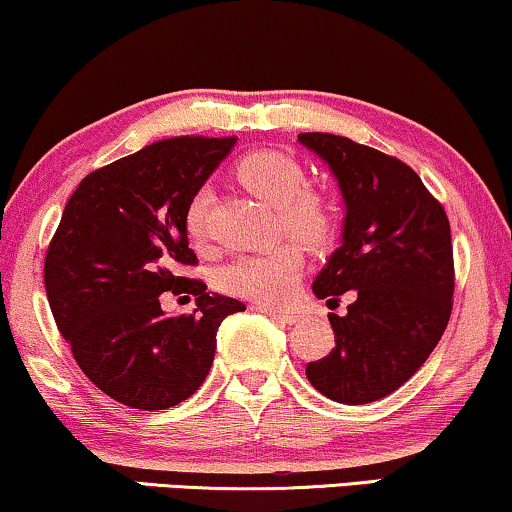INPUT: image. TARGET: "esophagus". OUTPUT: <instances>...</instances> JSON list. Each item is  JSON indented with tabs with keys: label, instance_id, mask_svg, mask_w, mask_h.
<instances>
[{
	"label": "esophagus",
	"instance_id": "34e87169",
	"mask_svg": "<svg viewBox=\"0 0 512 512\" xmlns=\"http://www.w3.org/2000/svg\"><path fill=\"white\" fill-rule=\"evenodd\" d=\"M265 314H270L272 319L279 321V324H298L300 314L293 310H272V307H263Z\"/></svg>",
	"mask_w": 512,
	"mask_h": 512
}]
</instances>
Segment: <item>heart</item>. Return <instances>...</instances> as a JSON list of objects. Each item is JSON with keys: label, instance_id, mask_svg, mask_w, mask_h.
<instances>
[{"label": "heart", "instance_id": "heart-1", "mask_svg": "<svg viewBox=\"0 0 512 512\" xmlns=\"http://www.w3.org/2000/svg\"><path fill=\"white\" fill-rule=\"evenodd\" d=\"M242 186L277 207L279 223L300 240L317 244L328 235V214L321 200L303 193L307 177L296 160L282 153H251L237 165ZM209 193L198 191L186 209V233L193 240L205 237V214ZM303 275V254L293 242H279L268 249L247 251L219 270V286L230 296L263 305H282L291 300Z\"/></svg>", "mask_w": 512, "mask_h": 512}]
</instances>
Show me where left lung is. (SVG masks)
Returning <instances> with one entry per match:
<instances>
[{
	"label": "left lung",
	"instance_id": "1",
	"mask_svg": "<svg viewBox=\"0 0 512 512\" xmlns=\"http://www.w3.org/2000/svg\"><path fill=\"white\" fill-rule=\"evenodd\" d=\"M298 142L328 165L345 205L340 247L312 291L328 305L354 293L345 317L328 314L335 347L305 375L335 403H373L422 368L450 321V221L398 158L328 132H303Z\"/></svg>",
	"mask_w": 512,
	"mask_h": 512
}]
</instances>
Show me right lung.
I'll list each match as a JSON object with an SVG mask.
<instances>
[{
  "mask_svg": "<svg viewBox=\"0 0 512 512\" xmlns=\"http://www.w3.org/2000/svg\"><path fill=\"white\" fill-rule=\"evenodd\" d=\"M237 139L174 137L81 181L55 230L44 284L79 368L114 401L167 410L205 382L216 331L240 300L179 277L195 265L186 209ZM196 296L193 315L167 318L159 293Z\"/></svg>",
  "mask_w": 512,
  "mask_h": 512,
  "instance_id": "obj_1",
  "label": "right lung"
}]
</instances>
